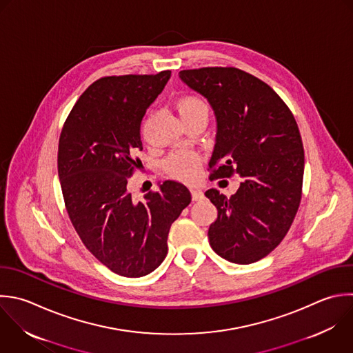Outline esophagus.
<instances>
[{
    "label": "esophagus",
    "instance_id": "obj_1",
    "mask_svg": "<svg viewBox=\"0 0 353 353\" xmlns=\"http://www.w3.org/2000/svg\"><path fill=\"white\" fill-rule=\"evenodd\" d=\"M190 192H192V199L194 200V201H197V200H201L203 197H204V193L199 189V188H190Z\"/></svg>",
    "mask_w": 353,
    "mask_h": 353
}]
</instances>
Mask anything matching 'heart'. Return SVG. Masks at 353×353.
<instances>
[{
	"label": "heart",
	"mask_w": 353,
	"mask_h": 353,
	"mask_svg": "<svg viewBox=\"0 0 353 353\" xmlns=\"http://www.w3.org/2000/svg\"><path fill=\"white\" fill-rule=\"evenodd\" d=\"M178 110L182 119H190L199 114H208L207 103L196 97V95H186L178 101ZM201 157L193 150L179 149L171 153L164 161V170L168 175L178 178V179H193L200 168Z\"/></svg>",
	"instance_id": "heart-1"
}]
</instances>
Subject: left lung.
<instances>
[{"instance_id":"1","label":"left lung","mask_w":353,"mask_h":353,"mask_svg":"<svg viewBox=\"0 0 353 353\" xmlns=\"http://www.w3.org/2000/svg\"><path fill=\"white\" fill-rule=\"evenodd\" d=\"M179 77L216 116L210 178H243L230 197L205 192L218 210L210 245L229 262H256L281 243L301 203L305 156L296 121L266 83L237 68L182 70Z\"/></svg>"}]
</instances>
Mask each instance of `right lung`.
Masks as SVG:
<instances>
[{
  "label": "right lung",
  "mask_w": 353,
  "mask_h": 353,
  "mask_svg": "<svg viewBox=\"0 0 353 353\" xmlns=\"http://www.w3.org/2000/svg\"><path fill=\"white\" fill-rule=\"evenodd\" d=\"M170 70L102 77L69 113L59 138L58 174L69 218L90 252L112 272L141 277L164 261L172 222L189 189L165 181L137 201L127 183L141 160V123Z\"/></svg>",
  "instance_id": "1"
}]
</instances>
